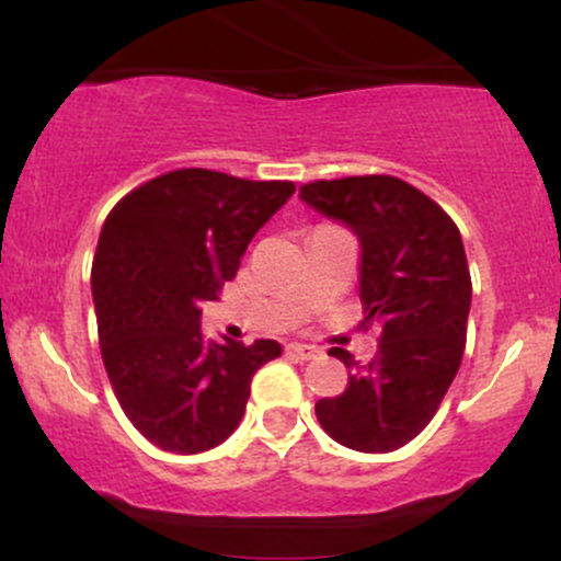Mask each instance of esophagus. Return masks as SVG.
Here are the masks:
<instances>
[{
  "instance_id": "34e87169",
  "label": "esophagus",
  "mask_w": 561,
  "mask_h": 561,
  "mask_svg": "<svg viewBox=\"0 0 561 561\" xmlns=\"http://www.w3.org/2000/svg\"><path fill=\"white\" fill-rule=\"evenodd\" d=\"M285 351H287V356L300 358V362H311V358H319L321 356V347L306 345V343H289Z\"/></svg>"
}]
</instances>
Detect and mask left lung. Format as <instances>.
<instances>
[{"instance_id":"obj_1","label":"left lung","mask_w":561,"mask_h":561,"mask_svg":"<svg viewBox=\"0 0 561 561\" xmlns=\"http://www.w3.org/2000/svg\"><path fill=\"white\" fill-rule=\"evenodd\" d=\"M300 199L358 237L364 321L382 327L371 364L332 347L353 375L321 398L317 420L340 446L388 454L427 427L461 366L472 302L465 242L440 205L385 173L302 184Z\"/></svg>"}]
</instances>
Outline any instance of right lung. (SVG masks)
I'll return each mask as SVG.
<instances>
[{
	"label": "right lung",
	"instance_id": "right-lung-1",
	"mask_svg": "<svg viewBox=\"0 0 561 561\" xmlns=\"http://www.w3.org/2000/svg\"><path fill=\"white\" fill-rule=\"evenodd\" d=\"M293 182L208 169L150 179L105 218L92 266L102 362L134 427L171 454H199L242 422L250 382L276 340H205L199 302L218 300Z\"/></svg>",
	"mask_w": 561,
	"mask_h": 561
}]
</instances>
